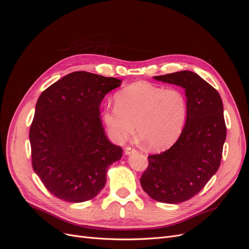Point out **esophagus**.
I'll list each match as a JSON object with an SVG mask.
<instances>
[{
	"mask_svg": "<svg viewBox=\"0 0 249 249\" xmlns=\"http://www.w3.org/2000/svg\"><path fill=\"white\" fill-rule=\"evenodd\" d=\"M124 153H125V155H131V154H134V153H137V149L134 148V147H131V146H127L124 149Z\"/></svg>",
	"mask_w": 249,
	"mask_h": 249,
	"instance_id": "obj_1",
	"label": "esophagus"
}]
</instances>
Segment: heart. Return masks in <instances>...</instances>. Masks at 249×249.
I'll list each match as a JSON object with an SVG mask.
<instances>
[{
	"instance_id": "obj_1",
	"label": "heart",
	"mask_w": 249,
	"mask_h": 249,
	"mask_svg": "<svg viewBox=\"0 0 249 249\" xmlns=\"http://www.w3.org/2000/svg\"><path fill=\"white\" fill-rule=\"evenodd\" d=\"M188 103L182 90L163 89L145 82L126 86L115 95V106L103 111L109 136L116 142L131 137L135 125L139 138L152 150L173 144L182 133Z\"/></svg>"
}]
</instances>
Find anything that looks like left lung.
I'll return each instance as SVG.
<instances>
[{
	"label": "left lung",
	"mask_w": 249,
	"mask_h": 249,
	"mask_svg": "<svg viewBox=\"0 0 249 249\" xmlns=\"http://www.w3.org/2000/svg\"><path fill=\"white\" fill-rule=\"evenodd\" d=\"M154 78L185 89L188 114L175 144L148 156L140 183L153 199L178 203L196 195L219 168L227 137L223 104L217 90L193 71Z\"/></svg>",
	"instance_id": "8db88e82"
}]
</instances>
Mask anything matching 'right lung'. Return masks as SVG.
I'll return each instance as SVG.
<instances>
[{
  "label": "right lung",
  "mask_w": 249,
  "mask_h": 249,
  "mask_svg": "<svg viewBox=\"0 0 249 249\" xmlns=\"http://www.w3.org/2000/svg\"><path fill=\"white\" fill-rule=\"evenodd\" d=\"M122 81L87 71L66 74L38 97L30 126L32 166L54 196L70 202L95 197L123 148L105 133L100 105Z\"/></svg>",
  "instance_id": "add662e5"
}]
</instances>
